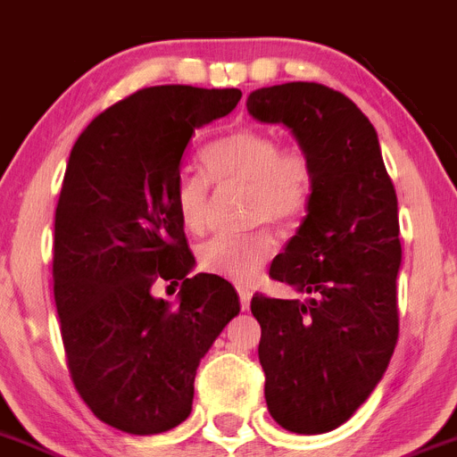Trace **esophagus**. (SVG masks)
<instances>
[{"label": "esophagus", "mask_w": 457, "mask_h": 457, "mask_svg": "<svg viewBox=\"0 0 457 457\" xmlns=\"http://www.w3.org/2000/svg\"><path fill=\"white\" fill-rule=\"evenodd\" d=\"M237 294H240V305H242V310H249L251 296H253V294H251V289H246V287H237Z\"/></svg>", "instance_id": "34e87169"}]
</instances>
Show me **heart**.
I'll return each instance as SVG.
<instances>
[{
  "instance_id": "1",
  "label": "heart",
  "mask_w": 457,
  "mask_h": 457,
  "mask_svg": "<svg viewBox=\"0 0 457 457\" xmlns=\"http://www.w3.org/2000/svg\"><path fill=\"white\" fill-rule=\"evenodd\" d=\"M212 184H249V211L255 221L291 224L305 215L314 193V166L305 150L280 145L273 134L246 128L215 138L199 154ZM197 170H181L172 181V206L181 226L199 233L206 224L208 181ZM276 253V237L269 228L251 233H220L199 249V267L206 273L249 282Z\"/></svg>"
}]
</instances>
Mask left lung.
Returning a JSON list of instances; mask_svg holds the SVG:
<instances>
[{
    "label": "left lung",
    "mask_w": 457,
    "mask_h": 457,
    "mask_svg": "<svg viewBox=\"0 0 457 457\" xmlns=\"http://www.w3.org/2000/svg\"><path fill=\"white\" fill-rule=\"evenodd\" d=\"M246 110L289 128L314 166L305 220L269 269L310 298L255 294L251 312L269 412L287 431L319 436L370 397L397 345V195L375 128L341 91L285 82L251 91Z\"/></svg>",
    "instance_id": "8db88e82"
}]
</instances>
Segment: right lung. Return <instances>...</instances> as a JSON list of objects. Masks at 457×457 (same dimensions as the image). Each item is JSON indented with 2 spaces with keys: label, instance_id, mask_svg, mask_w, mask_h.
I'll return each mask as SVG.
<instances>
[{
  "label": "right lung",
  "instance_id": "add662e5",
  "mask_svg": "<svg viewBox=\"0 0 457 457\" xmlns=\"http://www.w3.org/2000/svg\"><path fill=\"white\" fill-rule=\"evenodd\" d=\"M240 89L161 85L96 116L69 154L54 233V296L76 390L132 436L193 411L197 366L240 301L231 282L188 276L195 258L172 181L195 129L231 114ZM156 279L181 284L178 305Z\"/></svg>",
  "mask_w": 457,
  "mask_h": 457
}]
</instances>
